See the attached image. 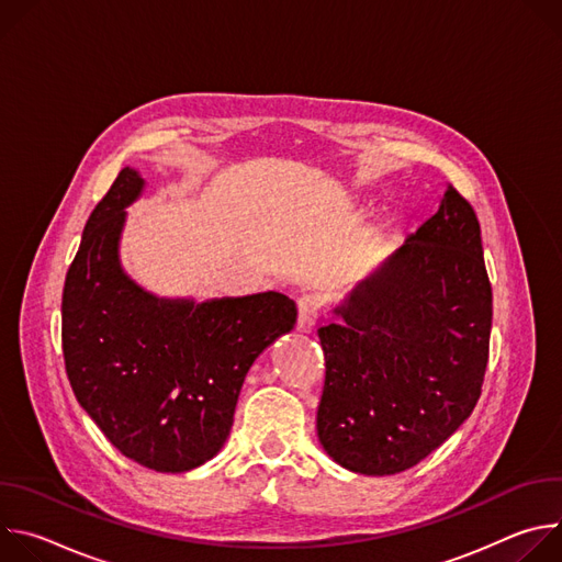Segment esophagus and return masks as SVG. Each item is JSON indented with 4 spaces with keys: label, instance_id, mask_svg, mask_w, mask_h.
<instances>
[{
    "label": "esophagus",
    "instance_id": "34e87169",
    "mask_svg": "<svg viewBox=\"0 0 562 562\" xmlns=\"http://www.w3.org/2000/svg\"><path fill=\"white\" fill-rule=\"evenodd\" d=\"M319 313V300L315 295H302L297 300V329L308 331Z\"/></svg>",
    "mask_w": 562,
    "mask_h": 562
}]
</instances>
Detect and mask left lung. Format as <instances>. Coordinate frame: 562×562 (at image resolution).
I'll return each instance as SVG.
<instances>
[{"label": "left lung", "mask_w": 562, "mask_h": 562, "mask_svg": "<svg viewBox=\"0 0 562 562\" xmlns=\"http://www.w3.org/2000/svg\"><path fill=\"white\" fill-rule=\"evenodd\" d=\"M317 331L325 386L317 438L342 467L400 473L473 412L490 362L492 282L473 206L449 187L440 209Z\"/></svg>", "instance_id": "obj_1"}]
</instances>
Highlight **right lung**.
I'll return each mask as SVG.
<instances>
[{
  "mask_svg": "<svg viewBox=\"0 0 562 562\" xmlns=\"http://www.w3.org/2000/svg\"><path fill=\"white\" fill-rule=\"evenodd\" d=\"M142 184L122 169L85 226L61 293V351L77 403L102 434L126 458L176 473L222 449L249 367L297 311L276 291L195 304L133 284L117 239Z\"/></svg>",
  "mask_w": 562,
  "mask_h": 562,
  "instance_id": "obj_1",
  "label": "right lung"
}]
</instances>
